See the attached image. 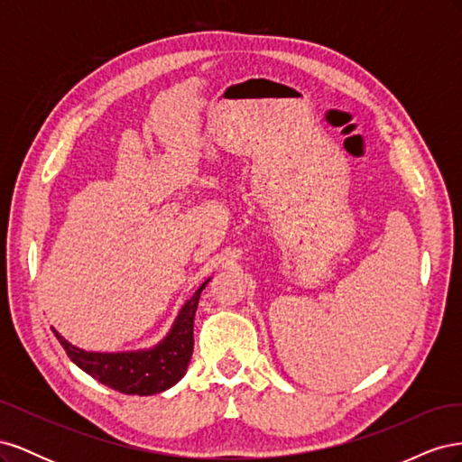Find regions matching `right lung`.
Wrapping results in <instances>:
<instances>
[{
    "instance_id": "1",
    "label": "right lung",
    "mask_w": 462,
    "mask_h": 462,
    "mask_svg": "<svg viewBox=\"0 0 462 462\" xmlns=\"http://www.w3.org/2000/svg\"><path fill=\"white\" fill-rule=\"evenodd\" d=\"M208 282L209 279L185 302L170 333L152 348L129 353H88L69 343L55 329L53 333L69 358L94 380L125 395H156L175 385L189 368L194 348V314Z\"/></svg>"
}]
</instances>
